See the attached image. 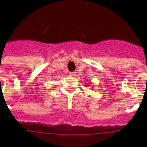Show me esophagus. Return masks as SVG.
<instances>
[{"instance_id": "34e87169", "label": "esophagus", "mask_w": 147, "mask_h": 147, "mask_svg": "<svg viewBox=\"0 0 147 147\" xmlns=\"http://www.w3.org/2000/svg\"><path fill=\"white\" fill-rule=\"evenodd\" d=\"M69 74L71 75V76H76V73H75V72H70Z\"/></svg>"}]
</instances>
